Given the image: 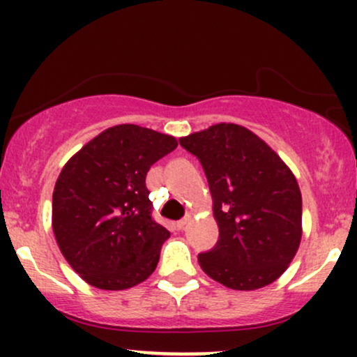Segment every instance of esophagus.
I'll return each mask as SVG.
<instances>
[{"label": "esophagus", "instance_id": "34e87169", "mask_svg": "<svg viewBox=\"0 0 357 357\" xmlns=\"http://www.w3.org/2000/svg\"><path fill=\"white\" fill-rule=\"evenodd\" d=\"M190 220H191V216H186V218H183V220H179L178 223H176V227H178V230H183L184 227H186L188 223H190Z\"/></svg>", "mask_w": 357, "mask_h": 357}]
</instances>
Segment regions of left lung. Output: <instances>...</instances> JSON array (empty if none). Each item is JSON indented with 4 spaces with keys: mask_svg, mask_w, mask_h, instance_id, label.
<instances>
[{
    "mask_svg": "<svg viewBox=\"0 0 357 357\" xmlns=\"http://www.w3.org/2000/svg\"><path fill=\"white\" fill-rule=\"evenodd\" d=\"M202 162L220 228L199 253L208 277L233 290L275 282L302 240V195L290 167L247 127L221 122L179 139Z\"/></svg>",
    "mask_w": 357,
    "mask_h": 357,
    "instance_id": "8db88e82",
    "label": "left lung"
}]
</instances>
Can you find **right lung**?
<instances>
[{
  "label": "right lung",
  "mask_w": 357,
  "mask_h": 357,
  "mask_svg": "<svg viewBox=\"0 0 357 357\" xmlns=\"http://www.w3.org/2000/svg\"><path fill=\"white\" fill-rule=\"evenodd\" d=\"M176 147L173 136L119 124L89 141L63 166L53 190V235L87 284L130 289L158 267L171 233L151 216L146 176Z\"/></svg>",
  "instance_id": "1"
}]
</instances>
